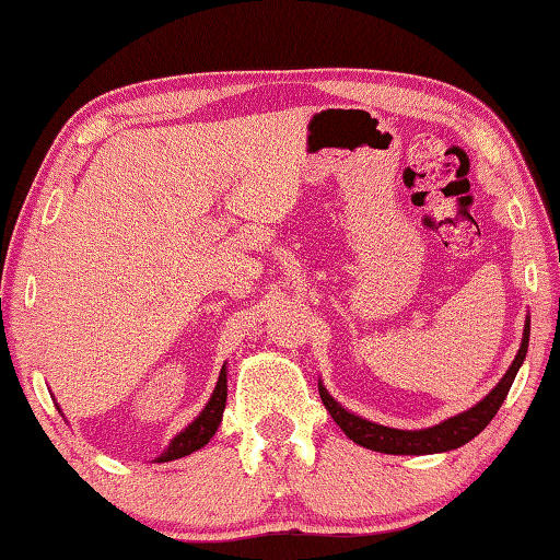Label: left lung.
<instances>
[{"label": "left lung", "mask_w": 560, "mask_h": 560, "mask_svg": "<svg viewBox=\"0 0 560 560\" xmlns=\"http://www.w3.org/2000/svg\"><path fill=\"white\" fill-rule=\"evenodd\" d=\"M528 334H530V320L526 318L524 338H521V348L514 358V363L509 365L506 375L501 377L499 385L485 397V400L474 405L471 410L454 415L450 420L434 424V428H428V430H395V428H385V424L363 420V417H358L353 412H348L346 407H340L334 397L328 395L326 387L318 383L320 400H324L326 410L330 412V417H334L338 428L365 450L383 452V454H434V452L457 450L462 444H467L469 440L477 438V434L485 430L491 420H494V415L499 412L501 402L506 400L511 383H514L518 368L526 358Z\"/></svg>", "instance_id": "8db88e82"}]
</instances>
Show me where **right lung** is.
<instances>
[{
    "instance_id": "add662e5",
    "label": "right lung",
    "mask_w": 560,
    "mask_h": 560,
    "mask_svg": "<svg viewBox=\"0 0 560 560\" xmlns=\"http://www.w3.org/2000/svg\"><path fill=\"white\" fill-rule=\"evenodd\" d=\"M224 405H226V365H222L220 381H217L214 393L210 397V402L205 405V410L197 415L195 420L177 434V438H173V442L167 444V450L160 454L155 462H173L205 447V444L214 438L217 428H220Z\"/></svg>"
}]
</instances>
